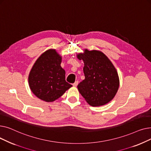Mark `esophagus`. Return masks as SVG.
Listing matches in <instances>:
<instances>
[{"instance_id": "obj_1", "label": "esophagus", "mask_w": 151, "mask_h": 151, "mask_svg": "<svg viewBox=\"0 0 151 151\" xmlns=\"http://www.w3.org/2000/svg\"><path fill=\"white\" fill-rule=\"evenodd\" d=\"M78 81H76L73 84V86L74 87H76V86H78Z\"/></svg>"}]
</instances>
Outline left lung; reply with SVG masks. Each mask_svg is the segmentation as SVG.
Wrapping results in <instances>:
<instances>
[{"label": "left lung", "mask_w": 151, "mask_h": 151, "mask_svg": "<svg viewBox=\"0 0 151 151\" xmlns=\"http://www.w3.org/2000/svg\"><path fill=\"white\" fill-rule=\"evenodd\" d=\"M78 58L84 63L85 79L78 85L81 96L92 106L104 105L113 100L119 86L117 71L100 51L85 50Z\"/></svg>", "instance_id": "1"}]
</instances>
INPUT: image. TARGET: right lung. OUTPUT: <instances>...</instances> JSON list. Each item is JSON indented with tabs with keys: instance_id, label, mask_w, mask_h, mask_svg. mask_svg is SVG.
Returning a JSON list of instances; mask_svg holds the SVG:
<instances>
[{
	"instance_id": "right-lung-1",
	"label": "right lung",
	"mask_w": 151,
	"mask_h": 151,
	"mask_svg": "<svg viewBox=\"0 0 151 151\" xmlns=\"http://www.w3.org/2000/svg\"><path fill=\"white\" fill-rule=\"evenodd\" d=\"M61 59L54 50H49L34 63L29 76V83L32 92L40 99L53 101L72 86L65 81V71L60 67Z\"/></svg>"
}]
</instances>
